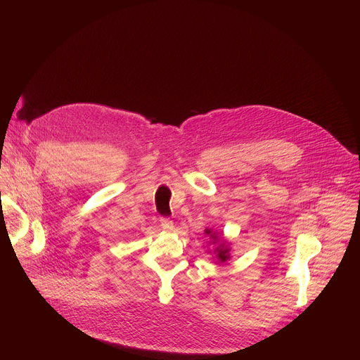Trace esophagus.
I'll return each mask as SVG.
<instances>
[{
	"label": "esophagus",
	"instance_id": "1",
	"mask_svg": "<svg viewBox=\"0 0 360 360\" xmlns=\"http://www.w3.org/2000/svg\"><path fill=\"white\" fill-rule=\"evenodd\" d=\"M160 225L165 231H171L174 228V222L171 219H168V218H164V217L160 218Z\"/></svg>",
	"mask_w": 360,
	"mask_h": 360
}]
</instances>
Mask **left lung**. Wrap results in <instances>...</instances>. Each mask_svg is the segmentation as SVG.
Masks as SVG:
<instances>
[{
    "label": "left lung",
    "mask_w": 360,
    "mask_h": 360,
    "mask_svg": "<svg viewBox=\"0 0 360 360\" xmlns=\"http://www.w3.org/2000/svg\"><path fill=\"white\" fill-rule=\"evenodd\" d=\"M207 233L210 235V233H211V231H208V229H207ZM215 238H217V236H214V239H215ZM228 252H229V249H228V248H225V246H219V248L217 249L218 259H219L221 262H225V261L229 258V253H228Z\"/></svg>",
    "instance_id": "8db88e82"
}]
</instances>
